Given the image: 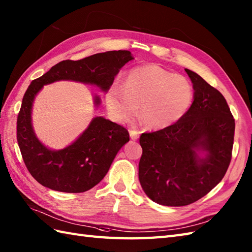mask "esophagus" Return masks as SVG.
I'll return each instance as SVG.
<instances>
[{"label": "esophagus", "instance_id": "1", "mask_svg": "<svg viewBox=\"0 0 252 252\" xmlns=\"http://www.w3.org/2000/svg\"><path fill=\"white\" fill-rule=\"evenodd\" d=\"M139 131L137 129H130L129 130V136L131 138V140H137L139 138Z\"/></svg>", "mask_w": 252, "mask_h": 252}]
</instances>
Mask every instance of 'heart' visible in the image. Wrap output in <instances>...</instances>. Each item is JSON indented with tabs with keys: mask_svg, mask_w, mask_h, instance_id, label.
<instances>
[{
	"mask_svg": "<svg viewBox=\"0 0 252 252\" xmlns=\"http://www.w3.org/2000/svg\"><path fill=\"white\" fill-rule=\"evenodd\" d=\"M193 100L189 79L157 65L131 69L123 87L114 83L105 95L108 114L114 122H131L140 105V119L150 129L174 125L187 114Z\"/></svg>",
	"mask_w": 252,
	"mask_h": 252,
	"instance_id": "obj_1",
	"label": "heart"
}]
</instances>
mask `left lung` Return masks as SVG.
<instances>
[{"mask_svg": "<svg viewBox=\"0 0 252 252\" xmlns=\"http://www.w3.org/2000/svg\"><path fill=\"white\" fill-rule=\"evenodd\" d=\"M185 71L194 89L191 108L174 125L140 137V184L152 201L165 206L204 197L223 179L232 158L235 122L226 100L198 73Z\"/></svg>", "mask_w": 252, "mask_h": 252, "instance_id": "1", "label": "left lung"}]
</instances>
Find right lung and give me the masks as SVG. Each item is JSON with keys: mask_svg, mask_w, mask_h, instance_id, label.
Listing matches in <instances>:
<instances>
[{"mask_svg": "<svg viewBox=\"0 0 252 252\" xmlns=\"http://www.w3.org/2000/svg\"><path fill=\"white\" fill-rule=\"evenodd\" d=\"M133 58L130 51H107L79 61L66 60L33 80L23 96L17 119V141L29 172L42 186L62 192H84L106 176L121 147L129 141L126 128L97 116L75 142L63 150L48 149L36 137L32 107L46 84L60 80L93 84L107 92L120 69ZM95 106L100 98L94 97Z\"/></svg>", "mask_w": 252, "mask_h": 252, "instance_id": "obj_1", "label": "right lung"}]
</instances>
